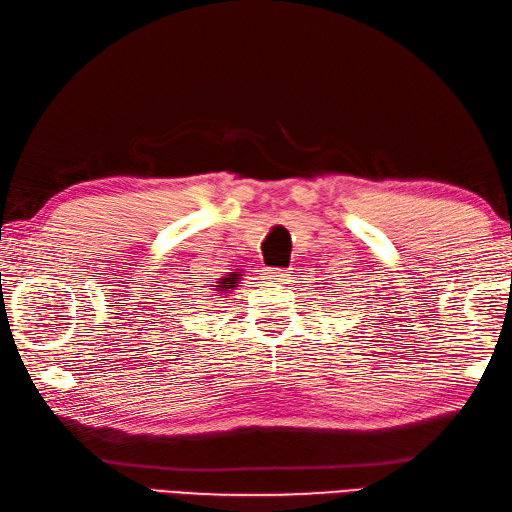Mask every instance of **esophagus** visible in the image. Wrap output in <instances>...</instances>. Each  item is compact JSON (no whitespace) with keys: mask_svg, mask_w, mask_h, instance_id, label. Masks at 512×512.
I'll return each mask as SVG.
<instances>
[{"mask_svg":"<svg viewBox=\"0 0 512 512\" xmlns=\"http://www.w3.org/2000/svg\"><path fill=\"white\" fill-rule=\"evenodd\" d=\"M267 274L272 278H278V281H285V278L289 276V269H283V267H269Z\"/></svg>","mask_w":512,"mask_h":512,"instance_id":"esophagus-1","label":"esophagus"}]
</instances>
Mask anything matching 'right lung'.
Wrapping results in <instances>:
<instances>
[{"label":"right lung","mask_w":512,"mask_h":512,"mask_svg":"<svg viewBox=\"0 0 512 512\" xmlns=\"http://www.w3.org/2000/svg\"><path fill=\"white\" fill-rule=\"evenodd\" d=\"M236 276H238V274H229V278H220V283H223V285H218V287H223V289L234 287V283H236Z\"/></svg>","instance_id":"obj_1"}]
</instances>
